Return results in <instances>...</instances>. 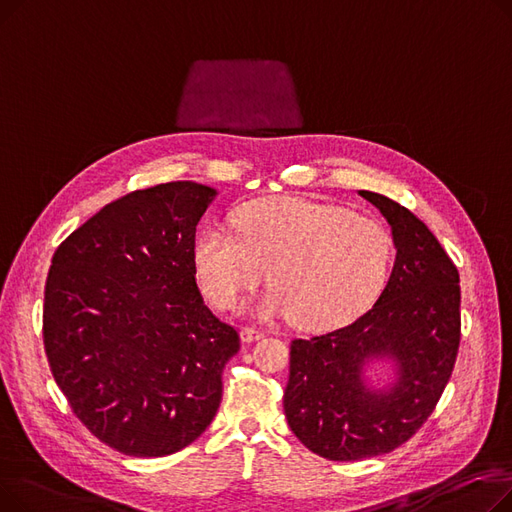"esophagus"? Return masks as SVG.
<instances>
[{
	"label": "esophagus",
	"mask_w": 512,
	"mask_h": 512,
	"mask_svg": "<svg viewBox=\"0 0 512 512\" xmlns=\"http://www.w3.org/2000/svg\"><path fill=\"white\" fill-rule=\"evenodd\" d=\"M240 338L242 342H255L259 338H263V332L259 328H253V326H245L240 330Z\"/></svg>",
	"instance_id": "1"
}]
</instances>
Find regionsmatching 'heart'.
Returning <instances> with one entry per match:
<instances>
[{"label":"heart","mask_w":512,"mask_h":512,"mask_svg":"<svg viewBox=\"0 0 512 512\" xmlns=\"http://www.w3.org/2000/svg\"><path fill=\"white\" fill-rule=\"evenodd\" d=\"M234 228L211 224L195 240L197 274L218 309H232L270 272L276 290L265 309L311 328L338 326L378 297L392 265L390 232L336 205L255 201L238 209Z\"/></svg>","instance_id":"obj_1"}]
</instances>
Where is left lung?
<instances>
[{"instance_id":"8db88e82","label":"left lung","mask_w":512,"mask_h":512,"mask_svg":"<svg viewBox=\"0 0 512 512\" xmlns=\"http://www.w3.org/2000/svg\"><path fill=\"white\" fill-rule=\"evenodd\" d=\"M392 226L396 259L373 307L353 324L290 342L288 425L328 461H361L405 444L434 413L461 342L459 270L413 211L359 191ZM388 356L397 380L369 389L362 367Z\"/></svg>"}]
</instances>
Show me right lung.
Instances as JSON below:
<instances>
[{
  "label": "right lung",
  "instance_id": "right-lung-1",
  "mask_svg": "<svg viewBox=\"0 0 512 512\" xmlns=\"http://www.w3.org/2000/svg\"><path fill=\"white\" fill-rule=\"evenodd\" d=\"M215 195L191 180L128 193L51 259L43 344L53 380L89 432L122 454L182 450L222 402L240 338L195 280V232Z\"/></svg>",
  "mask_w": 512,
  "mask_h": 512
}]
</instances>
